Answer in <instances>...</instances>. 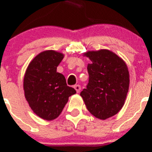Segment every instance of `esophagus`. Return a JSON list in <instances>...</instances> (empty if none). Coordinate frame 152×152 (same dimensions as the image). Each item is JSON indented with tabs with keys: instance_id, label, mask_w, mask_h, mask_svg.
I'll return each mask as SVG.
<instances>
[{
	"instance_id": "1",
	"label": "esophagus",
	"mask_w": 152,
	"mask_h": 152,
	"mask_svg": "<svg viewBox=\"0 0 152 152\" xmlns=\"http://www.w3.org/2000/svg\"><path fill=\"white\" fill-rule=\"evenodd\" d=\"M74 88H75V89L76 90L77 93L80 92V86L79 85V84H76V85H75V87H74Z\"/></svg>"
}]
</instances>
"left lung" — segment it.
Segmentation results:
<instances>
[{
  "label": "left lung",
  "mask_w": 152,
  "mask_h": 152,
  "mask_svg": "<svg viewBox=\"0 0 152 152\" xmlns=\"http://www.w3.org/2000/svg\"><path fill=\"white\" fill-rule=\"evenodd\" d=\"M89 80L80 92L87 109L93 116L106 119L116 115L125 103L129 86L126 63L109 50L88 52Z\"/></svg>",
  "instance_id": "left-lung-1"
}]
</instances>
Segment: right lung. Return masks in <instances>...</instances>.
<instances>
[{
  "label": "right lung",
  "mask_w": 152,
  "mask_h": 152,
  "mask_svg": "<svg viewBox=\"0 0 152 152\" xmlns=\"http://www.w3.org/2000/svg\"><path fill=\"white\" fill-rule=\"evenodd\" d=\"M63 58L53 50L41 52L29 63L24 76L25 97L33 112L45 120L56 119L68 97L76 93L67 85L64 75L57 72Z\"/></svg>",
  "instance_id": "obj_1"
}]
</instances>
